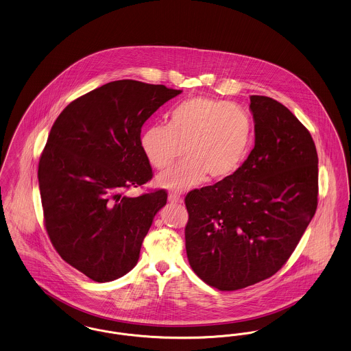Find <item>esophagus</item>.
<instances>
[{
  "instance_id": "1",
  "label": "esophagus",
  "mask_w": 351,
  "mask_h": 351,
  "mask_svg": "<svg viewBox=\"0 0 351 351\" xmlns=\"http://www.w3.org/2000/svg\"><path fill=\"white\" fill-rule=\"evenodd\" d=\"M168 198L169 202H171V203H182L183 202L182 197H180L178 194H174V193H170Z\"/></svg>"
}]
</instances>
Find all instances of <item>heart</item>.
<instances>
[{"mask_svg": "<svg viewBox=\"0 0 351 351\" xmlns=\"http://www.w3.org/2000/svg\"><path fill=\"white\" fill-rule=\"evenodd\" d=\"M252 123L244 110L208 97L182 101L169 124H152L140 136V148L154 169H165L183 154L187 160L157 177L170 191L182 193L204 182L226 181L244 165Z\"/></svg>", "mask_w": 351, "mask_h": 351, "instance_id": "b5f03b06", "label": "heart"}]
</instances>
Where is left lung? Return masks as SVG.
Returning a JSON list of instances; mask_svg holds the SVG:
<instances>
[{
  "label": "left lung",
  "mask_w": 351,
  "mask_h": 351,
  "mask_svg": "<svg viewBox=\"0 0 351 351\" xmlns=\"http://www.w3.org/2000/svg\"><path fill=\"white\" fill-rule=\"evenodd\" d=\"M250 111L256 143L244 165L184 198L190 266L220 291L280 270L317 208L319 158L309 131L270 97L250 95Z\"/></svg>",
  "instance_id": "1"
}]
</instances>
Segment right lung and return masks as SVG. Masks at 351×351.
Masks as SVG:
<instances>
[{
  "instance_id": "1",
  "label": "right lung",
  "mask_w": 351,
  "mask_h": 351,
  "mask_svg": "<svg viewBox=\"0 0 351 351\" xmlns=\"http://www.w3.org/2000/svg\"><path fill=\"white\" fill-rule=\"evenodd\" d=\"M164 85L119 80L81 95L61 111L42 152L38 180L48 237L61 258L94 282L132 270L164 189L123 195L151 181L141 127L181 94Z\"/></svg>"
}]
</instances>
